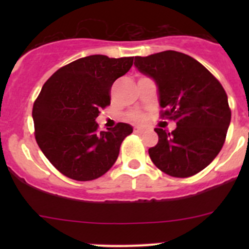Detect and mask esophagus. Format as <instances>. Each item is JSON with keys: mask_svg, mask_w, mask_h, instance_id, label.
Masks as SVG:
<instances>
[{"mask_svg": "<svg viewBox=\"0 0 249 249\" xmlns=\"http://www.w3.org/2000/svg\"><path fill=\"white\" fill-rule=\"evenodd\" d=\"M135 132H136V134H142L143 131H144V130L142 129V127H135V130H134Z\"/></svg>", "mask_w": 249, "mask_h": 249, "instance_id": "obj_1", "label": "esophagus"}]
</instances>
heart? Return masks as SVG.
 <instances>
[{"label": "heart", "instance_id": "1", "mask_svg": "<svg viewBox=\"0 0 249 249\" xmlns=\"http://www.w3.org/2000/svg\"><path fill=\"white\" fill-rule=\"evenodd\" d=\"M129 118L131 120H134V122H142L143 120V114H141V113H131V114L129 115Z\"/></svg>", "mask_w": 249, "mask_h": 249}]
</instances>
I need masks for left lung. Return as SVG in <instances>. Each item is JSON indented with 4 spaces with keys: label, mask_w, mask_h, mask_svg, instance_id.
<instances>
[{
    "label": "left lung",
    "mask_w": 249,
    "mask_h": 249,
    "mask_svg": "<svg viewBox=\"0 0 249 249\" xmlns=\"http://www.w3.org/2000/svg\"><path fill=\"white\" fill-rule=\"evenodd\" d=\"M135 66L157 83L161 117L177 125L172 132L155 129L152 161L172 177L202 171L222 149L231 120L224 88L199 61L175 50L135 56Z\"/></svg>",
    "instance_id": "8db88e82"
}]
</instances>
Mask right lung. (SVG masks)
Segmentation results:
<instances>
[{
  "label": "right lung",
  "mask_w": 249,
  "mask_h": 249,
  "mask_svg": "<svg viewBox=\"0 0 249 249\" xmlns=\"http://www.w3.org/2000/svg\"><path fill=\"white\" fill-rule=\"evenodd\" d=\"M134 64V56L90 55L57 70L34 104L35 137L46 158L62 175L92 180L114 165L132 126L118 123L99 131L100 109L110 104V88Z\"/></svg>",
  "instance_id": "1"
}]
</instances>
